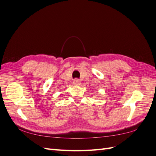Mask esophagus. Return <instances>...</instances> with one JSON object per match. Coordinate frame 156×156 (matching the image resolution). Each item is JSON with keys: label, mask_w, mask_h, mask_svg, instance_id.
I'll return each instance as SVG.
<instances>
[{"label": "esophagus", "mask_w": 156, "mask_h": 156, "mask_svg": "<svg viewBox=\"0 0 156 156\" xmlns=\"http://www.w3.org/2000/svg\"><path fill=\"white\" fill-rule=\"evenodd\" d=\"M73 83H74L75 85H79V84H81V81H80L79 79H75L73 81Z\"/></svg>", "instance_id": "1"}]
</instances>
